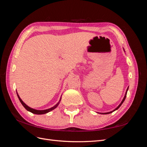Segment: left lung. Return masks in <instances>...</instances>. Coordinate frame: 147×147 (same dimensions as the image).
<instances>
[{
    "instance_id": "left-lung-1",
    "label": "left lung",
    "mask_w": 147,
    "mask_h": 147,
    "mask_svg": "<svg viewBox=\"0 0 147 147\" xmlns=\"http://www.w3.org/2000/svg\"><path fill=\"white\" fill-rule=\"evenodd\" d=\"M128 89H129V86L127 87V90H126V93H125V95H124V98H123V99L122 100V101H121V103H120V104L115 109V110H113V111H111V112H107V113H101V114H104V115H105V114H109V113H112L113 112H114V111H115V110H118L119 107H120V106H121V105H122V104L124 102V100H125V99H126V95H127V91H128Z\"/></svg>"
}]
</instances>
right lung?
Returning <instances> with one entry per match:
<instances>
[{
    "label": "right lung",
    "instance_id": "1",
    "mask_svg": "<svg viewBox=\"0 0 147 147\" xmlns=\"http://www.w3.org/2000/svg\"><path fill=\"white\" fill-rule=\"evenodd\" d=\"M16 93H17L18 97V99H19L20 101L21 102V104L23 105L24 107L26 110H27L28 111H29V112H31V113H34V114H37V115H42V114H45V113H48V112H50V111H51V110H54L55 109H56V108L57 107V106H58V105L59 104V102H60V101H61V99H60V100H59L58 103H57V104H56L54 107H51V108H50V109H46V110H35V109H32V108L29 107V106H28L27 105H26V104L24 103V102L21 100V99L20 98V97L19 96V95H18V94L17 92H16Z\"/></svg>",
    "mask_w": 147,
    "mask_h": 147
}]
</instances>
